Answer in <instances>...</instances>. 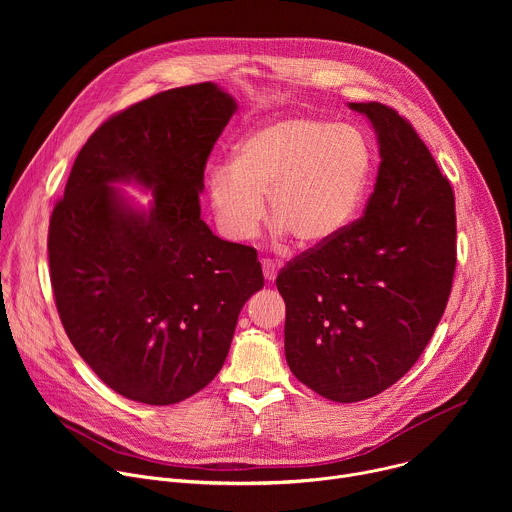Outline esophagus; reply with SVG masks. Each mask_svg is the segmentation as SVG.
<instances>
[{
    "label": "esophagus",
    "instance_id": "esophagus-1",
    "mask_svg": "<svg viewBox=\"0 0 512 512\" xmlns=\"http://www.w3.org/2000/svg\"><path fill=\"white\" fill-rule=\"evenodd\" d=\"M261 265H263V275H265V279H267V281H275L277 271H279V265L273 263L271 259H263Z\"/></svg>",
    "mask_w": 512,
    "mask_h": 512
}]
</instances>
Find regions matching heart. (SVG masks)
Returning <instances> with one entry per match:
<instances>
[{
  "mask_svg": "<svg viewBox=\"0 0 512 512\" xmlns=\"http://www.w3.org/2000/svg\"><path fill=\"white\" fill-rule=\"evenodd\" d=\"M373 172L371 139L356 125L283 115L247 131L231 164L206 168V198L227 241L255 239L267 196L277 241L294 235L302 247H322L354 223Z\"/></svg>",
  "mask_w": 512,
  "mask_h": 512,
  "instance_id": "b5f03b06",
  "label": "heart"
}]
</instances>
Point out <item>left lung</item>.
Masks as SVG:
<instances>
[{
  "instance_id": "obj_1",
  "label": "left lung",
  "mask_w": 512,
  "mask_h": 512,
  "mask_svg": "<svg viewBox=\"0 0 512 512\" xmlns=\"http://www.w3.org/2000/svg\"><path fill=\"white\" fill-rule=\"evenodd\" d=\"M348 107L369 119L379 143L367 210L277 275L289 369L336 403L375 397L413 367L456 269L454 192L425 143L387 105Z\"/></svg>"
}]
</instances>
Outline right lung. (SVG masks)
I'll use <instances>...</instances> for the list:
<instances>
[{
	"label": "right lung",
	"mask_w": 512,
	"mask_h": 512,
	"mask_svg": "<svg viewBox=\"0 0 512 512\" xmlns=\"http://www.w3.org/2000/svg\"><path fill=\"white\" fill-rule=\"evenodd\" d=\"M237 111L216 83L172 89L105 121L54 206L50 279L62 326L97 377L148 405L180 403L223 369L257 251L200 218L204 166ZM153 198L134 202L119 185Z\"/></svg>",
	"instance_id": "add662e5"
}]
</instances>
